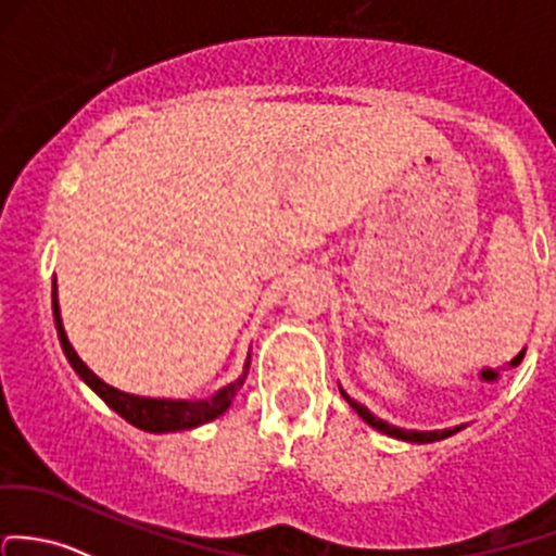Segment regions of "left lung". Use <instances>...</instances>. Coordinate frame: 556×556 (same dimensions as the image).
<instances>
[{
	"mask_svg": "<svg viewBox=\"0 0 556 556\" xmlns=\"http://www.w3.org/2000/svg\"><path fill=\"white\" fill-rule=\"evenodd\" d=\"M341 394H343V400H346L349 405L354 407V410H356V416H359L362 420H365V424H370L372 429L383 431V434H389V437H396V440H405V442H418V445H424V442H437V440H445V437L455 434V431H460V429H464V426H455V429H442V431H410V429H400V426H391V424H386L383 418L372 416V413L367 410L365 405H359V402H354L352 396H349L346 391H343V389H341Z\"/></svg>",
	"mask_w": 556,
	"mask_h": 556,
	"instance_id": "1",
	"label": "left lung"
}]
</instances>
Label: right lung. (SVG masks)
I'll list each match as a JSON object with an SVG mask.
<instances>
[{"label":"right lung","mask_w":556,"mask_h":556,"mask_svg":"<svg viewBox=\"0 0 556 556\" xmlns=\"http://www.w3.org/2000/svg\"><path fill=\"white\" fill-rule=\"evenodd\" d=\"M52 314H55V327H58V338H61V346L66 359L72 362V367L77 370V376L101 396L103 402L111 407V410L119 413L127 424L138 426L143 431H154V434H165V431H184V429H194V426L207 424V420L224 416L229 410L231 400L237 396V391L242 389L244 378H248V367H250V356L244 362V372L237 378V381L224 386V389L215 391L213 396L207 400H154V396H138V394H127V391L114 389L106 381L96 376L85 362L79 359V354L74 352V346L68 343L66 330H63L61 323V308H58V290L55 282H52Z\"/></svg>","instance_id":"1"}]
</instances>
